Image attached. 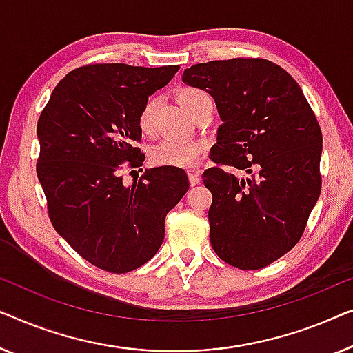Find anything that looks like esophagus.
<instances>
[{"mask_svg":"<svg viewBox=\"0 0 353 353\" xmlns=\"http://www.w3.org/2000/svg\"><path fill=\"white\" fill-rule=\"evenodd\" d=\"M200 181H201L200 171H188V182H190V185H196V183H200Z\"/></svg>","mask_w":353,"mask_h":353,"instance_id":"1","label":"esophagus"}]
</instances>
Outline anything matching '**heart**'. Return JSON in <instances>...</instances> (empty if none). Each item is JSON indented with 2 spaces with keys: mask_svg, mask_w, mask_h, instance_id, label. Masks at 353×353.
I'll list each match as a JSON object with an SVG mask.
<instances>
[{
  "mask_svg": "<svg viewBox=\"0 0 353 353\" xmlns=\"http://www.w3.org/2000/svg\"><path fill=\"white\" fill-rule=\"evenodd\" d=\"M177 99L181 105L188 113L195 115L205 103L212 102L210 94L205 89L196 86H182L177 89ZM157 99L147 97L137 112V128L143 136H150L153 132L155 121ZM203 143L190 141H161L152 147L150 160L157 166L170 168H187L192 166L203 153Z\"/></svg>",
  "mask_w": 353,
  "mask_h": 353,
  "instance_id": "obj_1",
  "label": "heart"
}]
</instances>
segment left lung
I'll return each instance as SVG.
<instances>
[{
  "instance_id": "8db88e82",
  "label": "left lung",
  "mask_w": 353,
  "mask_h": 353,
  "mask_svg": "<svg viewBox=\"0 0 353 353\" xmlns=\"http://www.w3.org/2000/svg\"><path fill=\"white\" fill-rule=\"evenodd\" d=\"M182 81L210 92L224 121L216 165L203 172L212 250L236 269H262L297 245L320 196L315 113L294 78L265 59L196 63Z\"/></svg>"
}]
</instances>
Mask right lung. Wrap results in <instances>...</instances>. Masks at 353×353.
I'll return each mask as SVG.
<instances>
[{
	"label": "right lung",
	"mask_w": 353,
	"mask_h": 353,
	"mask_svg": "<svg viewBox=\"0 0 353 353\" xmlns=\"http://www.w3.org/2000/svg\"><path fill=\"white\" fill-rule=\"evenodd\" d=\"M177 70L88 63L59 81L39 115L37 174L49 221L83 259L110 274L157 254L166 214L188 190L182 168H152L129 187L121 176L145 160L136 147L139 108Z\"/></svg>",
	"instance_id": "right-lung-1"
}]
</instances>
